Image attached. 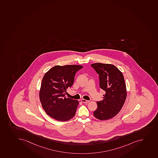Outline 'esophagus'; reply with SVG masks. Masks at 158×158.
<instances>
[{
  "label": "esophagus",
  "mask_w": 158,
  "mask_h": 158,
  "mask_svg": "<svg viewBox=\"0 0 158 158\" xmlns=\"http://www.w3.org/2000/svg\"><path fill=\"white\" fill-rule=\"evenodd\" d=\"M81 102H84V103H87V102H89V100H85L84 99H81Z\"/></svg>",
  "instance_id": "esophagus-1"
}]
</instances>
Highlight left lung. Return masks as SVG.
<instances>
[{
  "label": "left lung",
  "instance_id": "obj_1",
  "mask_svg": "<svg viewBox=\"0 0 158 158\" xmlns=\"http://www.w3.org/2000/svg\"><path fill=\"white\" fill-rule=\"evenodd\" d=\"M91 66L99 74V87L106 92L103 100L97 102L98 108L93 114L100 120L110 119L120 112L125 102L127 93L124 77L112 64L97 63Z\"/></svg>",
  "mask_w": 158,
  "mask_h": 158
}]
</instances>
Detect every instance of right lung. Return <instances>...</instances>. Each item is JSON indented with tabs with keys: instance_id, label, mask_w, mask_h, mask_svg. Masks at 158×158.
<instances>
[{
	"instance_id": "right-lung-1",
	"label": "right lung",
	"mask_w": 158,
	"mask_h": 158,
	"mask_svg": "<svg viewBox=\"0 0 158 158\" xmlns=\"http://www.w3.org/2000/svg\"><path fill=\"white\" fill-rule=\"evenodd\" d=\"M81 65H57L49 70L42 81L39 98L47 115L60 121H68L75 114L79 102L66 98V90L73 85Z\"/></svg>"
}]
</instances>
